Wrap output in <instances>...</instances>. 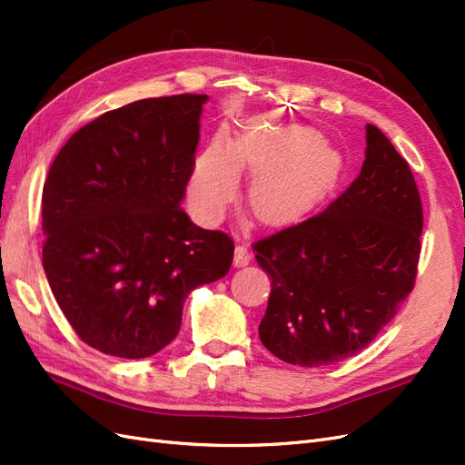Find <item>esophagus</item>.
I'll return each mask as SVG.
<instances>
[{
    "mask_svg": "<svg viewBox=\"0 0 465 465\" xmlns=\"http://www.w3.org/2000/svg\"><path fill=\"white\" fill-rule=\"evenodd\" d=\"M250 260H252V254H250V250L246 248V246H236L234 248V267H244V265H248L250 263Z\"/></svg>",
    "mask_w": 465,
    "mask_h": 465,
    "instance_id": "1",
    "label": "esophagus"
}]
</instances>
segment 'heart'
<instances>
[{"mask_svg": "<svg viewBox=\"0 0 465 465\" xmlns=\"http://www.w3.org/2000/svg\"><path fill=\"white\" fill-rule=\"evenodd\" d=\"M250 173L248 205L262 223L281 224L312 211L341 174L340 154L330 147L291 153L289 145L258 143L250 137L207 147L195 159L188 198L202 221H217L238 184Z\"/></svg>", "mask_w": 465, "mask_h": 465, "instance_id": "heart-1", "label": "heart"}]
</instances>
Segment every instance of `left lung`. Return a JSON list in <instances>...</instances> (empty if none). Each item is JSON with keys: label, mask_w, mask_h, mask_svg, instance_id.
Returning a JSON list of instances; mask_svg holds the SVG:
<instances>
[{"label": "left lung", "mask_w": 465, "mask_h": 465, "mask_svg": "<svg viewBox=\"0 0 465 465\" xmlns=\"http://www.w3.org/2000/svg\"><path fill=\"white\" fill-rule=\"evenodd\" d=\"M364 130L353 184L322 213L254 244L272 277L260 340L289 364L322 367L357 355L415 283L423 231L415 178L376 125Z\"/></svg>", "instance_id": "1"}]
</instances>
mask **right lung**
I'll return each mask as SVG.
<instances>
[{
    "label": "right lung",
    "mask_w": 465,
    "mask_h": 465,
    "mask_svg": "<svg viewBox=\"0 0 465 465\" xmlns=\"http://www.w3.org/2000/svg\"><path fill=\"white\" fill-rule=\"evenodd\" d=\"M207 94L145 98L67 139L42 190V265L83 341L120 359L159 353L188 294L229 273L234 244L182 209Z\"/></svg>",
    "instance_id": "right-lung-1"
}]
</instances>
